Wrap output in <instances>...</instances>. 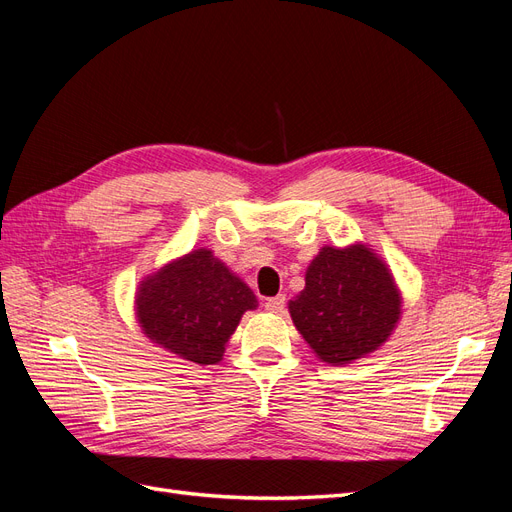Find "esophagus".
<instances>
[{"mask_svg":"<svg viewBox=\"0 0 512 512\" xmlns=\"http://www.w3.org/2000/svg\"><path fill=\"white\" fill-rule=\"evenodd\" d=\"M286 307V297L284 294H277V297H271L265 301V309L267 312H273V314H282Z\"/></svg>","mask_w":512,"mask_h":512,"instance_id":"34e87169","label":"esophagus"}]
</instances>
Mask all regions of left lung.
<instances>
[{"mask_svg": "<svg viewBox=\"0 0 512 512\" xmlns=\"http://www.w3.org/2000/svg\"><path fill=\"white\" fill-rule=\"evenodd\" d=\"M399 303L389 269L365 247H322L290 316L322 361L344 365L386 342Z\"/></svg>", "mask_w": 512, "mask_h": 512, "instance_id": "left-lung-1", "label": "left lung"}]
</instances>
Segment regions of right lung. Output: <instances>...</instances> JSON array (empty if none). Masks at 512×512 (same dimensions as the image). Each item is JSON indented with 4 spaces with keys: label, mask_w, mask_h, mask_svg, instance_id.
Segmentation results:
<instances>
[{
    "label": "right lung",
    "mask_w": 512,
    "mask_h": 512,
    "mask_svg": "<svg viewBox=\"0 0 512 512\" xmlns=\"http://www.w3.org/2000/svg\"><path fill=\"white\" fill-rule=\"evenodd\" d=\"M254 292L209 250H196L141 284L136 314L145 335L198 365H213Z\"/></svg>",
    "instance_id": "add662e5"
}]
</instances>
